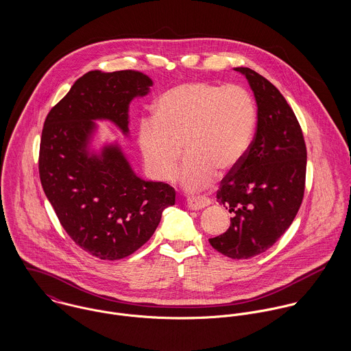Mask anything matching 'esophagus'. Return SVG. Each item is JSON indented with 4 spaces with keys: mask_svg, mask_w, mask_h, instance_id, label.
Segmentation results:
<instances>
[{
    "mask_svg": "<svg viewBox=\"0 0 351 351\" xmlns=\"http://www.w3.org/2000/svg\"><path fill=\"white\" fill-rule=\"evenodd\" d=\"M186 202L191 209H204L205 206H208L210 204V200L206 197L197 196V197H188Z\"/></svg>",
    "mask_w": 351,
    "mask_h": 351,
    "instance_id": "34e87169",
    "label": "esophagus"
}]
</instances>
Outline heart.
<instances>
[{"label": "heart", "mask_w": 351, "mask_h": 351, "mask_svg": "<svg viewBox=\"0 0 351 351\" xmlns=\"http://www.w3.org/2000/svg\"><path fill=\"white\" fill-rule=\"evenodd\" d=\"M256 108L250 93L238 85L205 81L181 84L154 105L152 123L139 127V147L152 176L173 178L182 150L188 158L180 173L186 191L208 186L215 174L237 170L250 151Z\"/></svg>", "instance_id": "obj_1"}]
</instances>
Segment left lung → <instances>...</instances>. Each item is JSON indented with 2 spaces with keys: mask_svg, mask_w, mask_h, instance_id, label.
<instances>
[{
  "mask_svg": "<svg viewBox=\"0 0 351 351\" xmlns=\"http://www.w3.org/2000/svg\"><path fill=\"white\" fill-rule=\"evenodd\" d=\"M243 74L258 106L255 138L242 165L227 174L216 195L232 215L230 228L210 238L215 250L247 259L270 249L300 208L306 149L300 124L280 90L249 67Z\"/></svg>",
  "mask_w": 351,
  "mask_h": 351,
  "instance_id": "obj_1",
  "label": "left lung"
}]
</instances>
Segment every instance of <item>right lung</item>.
Segmentation results:
<instances>
[{
	"label": "right lung",
	"instance_id": "right-lung-1",
	"mask_svg": "<svg viewBox=\"0 0 351 351\" xmlns=\"http://www.w3.org/2000/svg\"><path fill=\"white\" fill-rule=\"evenodd\" d=\"M150 77L135 70L82 75L45 121L39 174L43 191L69 237L90 255L116 261L141 249L155 232L176 191L141 178L119 142L96 147L99 124L130 135V104L150 92Z\"/></svg>",
	"mask_w": 351,
	"mask_h": 351
}]
</instances>
